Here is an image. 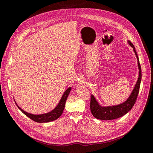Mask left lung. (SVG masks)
<instances>
[{"mask_svg": "<svg viewBox=\"0 0 153 153\" xmlns=\"http://www.w3.org/2000/svg\"><path fill=\"white\" fill-rule=\"evenodd\" d=\"M128 43L133 48L138 60V69H139V75L138 76H138L137 84L135 87H134V89L133 90L131 95L129 96V98L124 103L116 106H101L97 102L94 97L91 95L90 109L92 115L96 119L100 120H113L121 117L127 114L133 108V105H135L136 102L140 89V85L142 79V70L139 62V59H138L135 47L129 41H128Z\"/></svg>", "mask_w": 153, "mask_h": 153, "instance_id": "1", "label": "left lung"}]
</instances>
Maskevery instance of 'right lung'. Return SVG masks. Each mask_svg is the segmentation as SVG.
<instances>
[{
    "label": "right lung",
    "instance_id": "obj_1",
    "mask_svg": "<svg viewBox=\"0 0 153 153\" xmlns=\"http://www.w3.org/2000/svg\"><path fill=\"white\" fill-rule=\"evenodd\" d=\"M71 90V88L69 87L68 89L64 92V93L63 94L61 100H60L59 103L57 105L56 107H55L52 111H51V112L47 114H41V115H34V114L27 113L25 112V111L23 110L21 108H20L16 103V104L18 107V108H19L22 112L26 115V116L31 119L32 121L37 123H48L50 121H55V120L57 119L62 115L63 110L64 109V106H65L66 101L67 100L68 96L69 94V92H70Z\"/></svg>",
    "mask_w": 153,
    "mask_h": 153
}]
</instances>
